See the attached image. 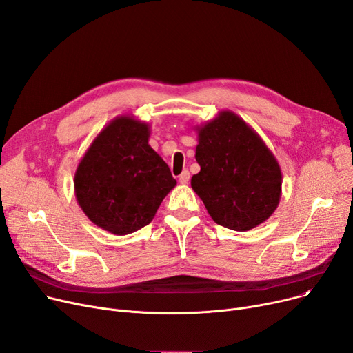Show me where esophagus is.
<instances>
[{
  "label": "esophagus",
  "instance_id": "1",
  "mask_svg": "<svg viewBox=\"0 0 353 353\" xmlns=\"http://www.w3.org/2000/svg\"><path fill=\"white\" fill-rule=\"evenodd\" d=\"M189 180H190V173L188 170H185L179 176V181L181 183V185H188Z\"/></svg>",
  "mask_w": 353,
  "mask_h": 353
}]
</instances>
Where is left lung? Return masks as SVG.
I'll list each match as a JSON object with an SVG mask.
<instances>
[{"label":"left lung","instance_id":"8db88e82","mask_svg":"<svg viewBox=\"0 0 353 353\" xmlns=\"http://www.w3.org/2000/svg\"><path fill=\"white\" fill-rule=\"evenodd\" d=\"M194 131L201 172L192 177V189L210 218L239 232L265 222L279 208L283 174L261 137L229 110Z\"/></svg>","mask_w":353,"mask_h":353}]
</instances>
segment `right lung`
<instances>
[{
    "mask_svg": "<svg viewBox=\"0 0 353 353\" xmlns=\"http://www.w3.org/2000/svg\"><path fill=\"white\" fill-rule=\"evenodd\" d=\"M150 124L125 114L108 122L74 172V196L88 219L114 235L148 225L177 181L148 144Z\"/></svg>",
    "mask_w": 353,
    "mask_h": 353,
    "instance_id": "1",
    "label": "right lung"
}]
</instances>
